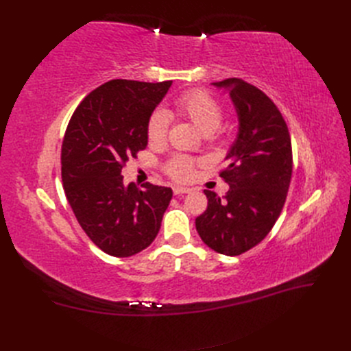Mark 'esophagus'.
Returning <instances> with one entry per match:
<instances>
[{"instance_id": "obj_1", "label": "esophagus", "mask_w": 351, "mask_h": 351, "mask_svg": "<svg viewBox=\"0 0 351 351\" xmlns=\"http://www.w3.org/2000/svg\"><path fill=\"white\" fill-rule=\"evenodd\" d=\"M173 192H174V195H183V193H190V192H192V189H189V187H178V186H174V187H173Z\"/></svg>"}]
</instances>
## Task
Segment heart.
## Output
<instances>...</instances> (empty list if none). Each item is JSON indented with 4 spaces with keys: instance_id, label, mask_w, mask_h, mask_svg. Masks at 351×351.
<instances>
[{
    "instance_id": "1",
    "label": "heart",
    "mask_w": 351,
    "mask_h": 351,
    "mask_svg": "<svg viewBox=\"0 0 351 351\" xmlns=\"http://www.w3.org/2000/svg\"><path fill=\"white\" fill-rule=\"evenodd\" d=\"M176 108L192 121L204 134L217 133L222 123L221 104L205 90H187L176 101ZM169 119L164 110H155L146 124V136L151 145H162L167 139ZM197 159L187 155H176L165 164V171L176 182H189L195 176Z\"/></svg>"
}]
</instances>
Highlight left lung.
Here are the masks:
<instances>
[{
    "instance_id": "1",
    "label": "left lung",
    "mask_w": 351,
    "mask_h": 351,
    "mask_svg": "<svg viewBox=\"0 0 351 351\" xmlns=\"http://www.w3.org/2000/svg\"><path fill=\"white\" fill-rule=\"evenodd\" d=\"M214 86L228 89L239 134L219 173L230 190L224 197L205 190L208 208L196 230L212 250L237 256L267 237L281 214L293 173L291 139L277 105L261 89L234 77Z\"/></svg>"
}]
</instances>
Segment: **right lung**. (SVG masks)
<instances>
[{
  "label": "right lung",
  "mask_w": 351,
  "mask_h": 351,
  "mask_svg": "<svg viewBox=\"0 0 351 351\" xmlns=\"http://www.w3.org/2000/svg\"><path fill=\"white\" fill-rule=\"evenodd\" d=\"M171 80L115 79L73 112L61 146L69 204L88 237L107 254L129 258L155 240L173 197L169 187L124 186L121 169L147 145L146 124Z\"/></svg>",
  "instance_id": "add662e5"
}]
</instances>
